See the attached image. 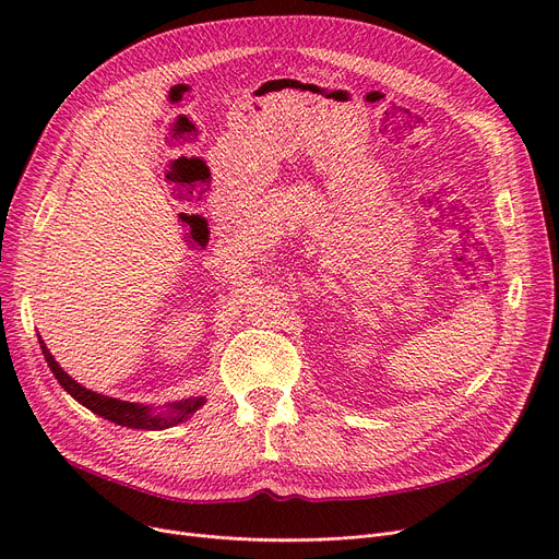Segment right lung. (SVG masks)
Returning <instances> with one entry per match:
<instances>
[{"instance_id":"add662e5","label":"right lung","mask_w":559,"mask_h":559,"mask_svg":"<svg viewBox=\"0 0 559 559\" xmlns=\"http://www.w3.org/2000/svg\"><path fill=\"white\" fill-rule=\"evenodd\" d=\"M40 348L45 354V360L51 369V373L56 376L58 383H61V388L72 394L81 405H85L87 409H93L95 415L117 424V426H127V428H140V430H163V428H169V426H176L186 421L190 415H194L197 409L205 403L203 396H192V399H183V401H176V403H169L165 407V413L156 415L154 407L150 405H140V403H129V401H120V399H110V396H104V394H97V392H91L85 390L83 385H79L76 380H72L63 369L61 365H58L53 360V356L49 354V348L45 346L43 337H40Z\"/></svg>"}]
</instances>
